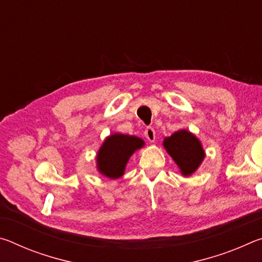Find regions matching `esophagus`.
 <instances>
[{
	"instance_id": "esophagus-1",
	"label": "esophagus",
	"mask_w": 262,
	"mask_h": 262,
	"mask_svg": "<svg viewBox=\"0 0 262 262\" xmlns=\"http://www.w3.org/2000/svg\"><path fill=\"white\" fill-rule=\"evenodd\" d=\"M144 136L147 137L149 142H155V140H156V132H155L152 127H148L144 132Z\"/></svg>"
}]
</instances>
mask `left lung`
I'll return each mask as SVG.
<instances>
[{
  "instance_id": "obj_1",
  "label": "left lung",
  "mask_w": 262,
  "mask_h": 262,
  "mask_svg": "<svg viewBox=\"0 0 262 262\" xmlns=\"http://www.w3.org/2000/svg\"><path fill=\"white\" fill-rule=\"evenodd\" d=\"M163 147L173 159L184 177L192 176L206 157L201 141L193 133L186 129H180L171 136L165 137Z\"/></svg>"
}]
</instances>
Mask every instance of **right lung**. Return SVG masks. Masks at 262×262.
Masks as SVG:
<instances>
[{
  "mask_svg": "<svg viewBox=\"0 0 262 262\" xmlns=\"http://www.w3.org/2000/svg\"><path fill=\"white\" fill-rule=\"evenodd\" d=\"M143 147L144 141L140 137L113 133L106 137L97 152V170L106 178H120L125 174L127 163L132 155Z\"/></svg>",
  "mask_w": 262,
  "mask_h": 262,
  "instance_id": "add662e5",
  "label": "right lung"
}]
</instances>
